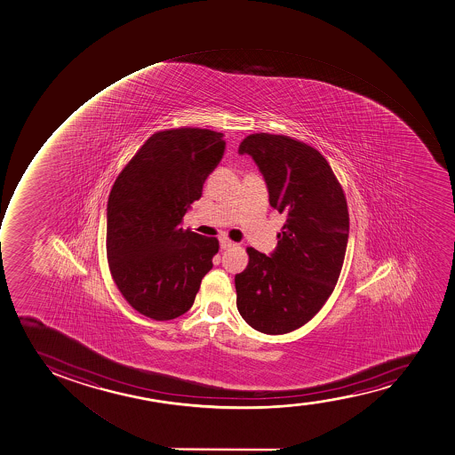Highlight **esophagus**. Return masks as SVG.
I'll return each mask as SVG.
<instances>
[{
	"label": "esophagus",
	"mask_w": 455,
	"mask_h": 455,
	"mask_svg": "<svg viewBox=\"0 0 455 455\" xmlns=\"http://www.w3.org/2000/svg\"><path fill=\"white\" fill-rule=\"evenodd\" d=\"M220 245L222 250H228V248H233L235 243L233 242V240L227 239V237H220Z\"/></svg>",
	"instance_id": "obj_1"
}]
</instances>
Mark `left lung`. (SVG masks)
<instances>
[{"label": "left lung", "mask_w": 455, "mask_h": 455, "mask_svg": "<svg viewBox=\"0 0 455 455\" xmlns=\"http://www.w3.org/2000/svg\"><path fill=\"white\" fill-rule=\"evenodd\" d=\"M265 179L269 204L286 215L274 252L248 248L250 263L235 276L237 310L265 334H284L310 321L334 291L349 235L342 188L319 151L280 134L243 139Z\"/></svg>", "instance_id": "1"}]
</instances>
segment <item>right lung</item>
I'll return each instance as SVG.
<instances>
[{
    "label": "right lung",
    "instance_id": "obj_1",
    "mask_svg": "<svg viewBox=\"0 0 455 455\" xmlns=\"http://www.w3.org/2000/svg\"><path fill=\"white\" fill-rule=\"evenodd\" d=\"M224 134L177 128L153 134L113 184L108 203L110 274L128 304L154 321L181 316L220 250L180 224L224 156Z\"/></svg>",
    "mask_w": 455,
    "mask_h": 455
}]
</instances>
